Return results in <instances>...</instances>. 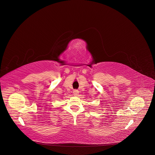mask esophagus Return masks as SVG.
Returning a JSON list of instances; mask_svg holds the SVG:
<instances>
[{"label": "esophagus", "instance_id": "obj_1", "mask_svg": "<svg viewBox=\"0 0 155 155\" xmlns=\"http://www.w3.org/2000/svg\"><path fill=\"white\" fill-rule=\"evenodd\" d=\"M79 94V92L77 91V90H74L73 91V95H74L75 96H77Z\"/></svg>", "mask_w": 155, "mask_h": 155}]
</instances>
